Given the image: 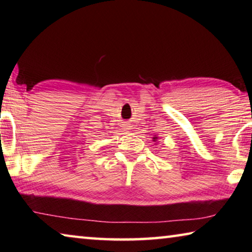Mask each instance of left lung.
<instances>
[{
  "mask_svg": "<svg viewBox=\"0 0 252 252\" xmlns=\"http://www.w3.org/2000/svg\"><path fill=\"white\" fill-rule=\"evenodd\" d=\"M157 139H158V136H156V138H153V141H156Z\"/></svg>",
  "mask_w": 252,
  "mask_h": 252,
  "instance_id": "1",
  "label": "left lung"
}]
</instances>
